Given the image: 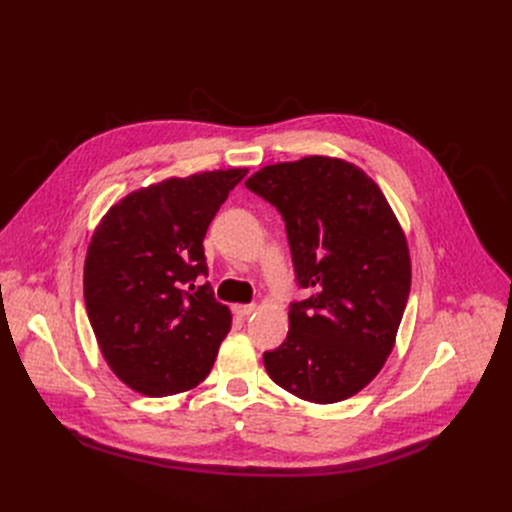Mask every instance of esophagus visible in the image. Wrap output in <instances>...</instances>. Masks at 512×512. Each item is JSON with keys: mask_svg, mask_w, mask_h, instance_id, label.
<instances>
[{"mask_svg": "<svg viewBox=\"0 0 512 512\" xmlns=\"http://www.w3.org/2000/svg\"><path fill=\"white\" fill-rule=\"evenodd\" d=\"M231 310H233L237 316H241V319H246L248 314H252V312L256 310V306H254V304H233Z\"/></svg>", "mask_w": 512, "mask_h": 512, "instance_id": "obj_1", "label": "esophagus"}]
</instances>
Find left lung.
Segmentation results:
<instances>
[{
	"label": "left lung",
	"mask_w": 512,
	"mask_h": 512,
	"mask_svg": "<svg viewBox=\"0 0 512 512\" xmlns=\"http://www.w3.org/2000/svg\"><path fill=\"white\" fill-rule=\"evenodd\" d=\"M246 187L283 216L300 287L269 377L306 402L333 404L369 385L394 350L410 294L406 235L356 164L306 156L260 168Z\"/></svg>",
	"instance_id": "obj_1"
}]
</instances>
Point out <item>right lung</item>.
<instances>
[{
  "mask_svg": "<svg viewBox=\"0 0 512 512\" xmlns=\"http://www.w3.org/2000/svg\"><path fill=\"white\" fill-rule=\"evenodd\" d=\"M248 168L173 177L131 191L95 227L83 291L108 367L135 392L162 398L202 383L231 329L216 302L202 241Z\"/></svg>",
  "mask_w": 512,
  "mask_h": 512,
  "instance_id": "obj_1",
  "label": "right lung"
}]
</instances>
